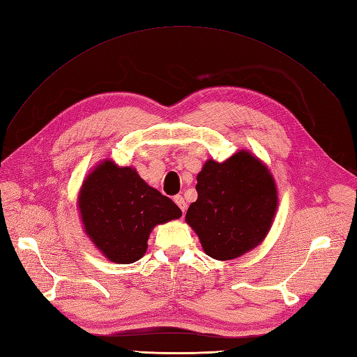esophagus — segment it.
Masks as SVG:
<instances>
[{
    "mask_svg": "<svg viewBox=\"0 0 357 357\" xmlns=\"http://www.w3.org/2000/svg\"><path fill=\"white\" fill-rule=\"evenodd\" d=\"M174 202H176V204L180 207V211L185 213V211H186V202H185V198L181 197V195H176V197H174Z\"/></svg>",
    "mask_w": 357,
    "mask_h": 357,
    "instance_id": "esophagus-1",
    "label": "esophagus"
}]
</instances>
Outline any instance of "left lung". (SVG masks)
Returning a JSON list of instances; mask_svg holds the SVG:
<instances>
[{
    "mask_svg": "<svg viewBox=\"0 0 357 357\" xmlns=\"http://www.w3.org/2000/svg\"><path fill=\"white\" fill-rule=\"evenodd\" d=\"M197 202L186 222L195 230L207 256L239 257L259 245L271 227L277 189L265 165L248 151L229 160H207L197 176Z\"/></svg>",
    "mask_w": 357,
    "mask_h": 357,
    "instance_id": "left-lung-1",
    "label": "left lung"
}]
</instances>
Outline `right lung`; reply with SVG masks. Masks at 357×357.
I'll return each instance as SVG.
<instances>
[{
	"instance_id": "1",
	"label": "right lung",
	"mask_w": 357,
	"mask_h": 357,
	"mask_svg": "<svg viewBox=\"0 0 357 357\" xmlns=\"http://www.w3.org/2000/svg\"><path fill=\"white\" fill-rule=\"evenodd\" d=\"M78 208L95 247L116 264L141 259L154 225L181 216L178 206L146 185L135 169L119 168L110 160L100 163L84 180Z\"/></svg>"
}]
</instances>
